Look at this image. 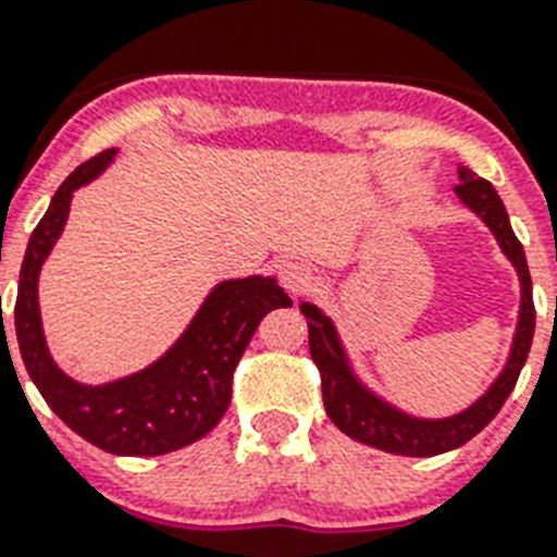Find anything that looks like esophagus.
Instances as JSON below:
<instances>
[{"instance_id": "1", "label": "esophagus", "mask_w": 557, "mask_h": 557, "mask_svg": "<svg viewBox=\"0 0 557 557\" xmlns=\"http://www.w3.org/2000/svg\"><path fill=\"white\" fill-rule=\"evenodd\" d=\"M278 282H282V287L287 289V293L301 295L314 284V273L307 262H301V259H287V262L278 264Z\"/></svg>"}]
</instances>
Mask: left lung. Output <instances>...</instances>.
Instances as JSON below:
<instances>
[{"instance_id": "8db88e82", "label": "left lung", "mask_w": 557, "mask_h": 557, "mask_svg": "<svg viewBox=\"0 0 557 557\" xmlns=\"http://www.w3.org/2000/svg\"><path fill=\"white\" fill-rule=\"evenodd\" d=\"M457 178H460V184L455 186L457 200L488 225V231L499 243L502 253L508 256L510 264L516 268L521 287L519 323H516L508 362H505L499 376L491 382L488 391L482 393L474 405L446 418H418L398 410L396 405L385 401L354 373L351 359H348V351L343 346V339H339V332L332 318L321 307H314V304H301V312L309 326V354H312L314 366L321 371L323 407H326L329 418H332L339 432H346L348 437H354L359 444L391 451V455L432 457L469 444L471 437L480 430H485L494 421L496 412L502 410L505 398L516 387L521 368L528 362L530 346H533V282H530L524 248H521L513 228H510L505 203H502V198L488 181L476 178L474 172L466 170V166L457 170Z\"/></svg>"}]
</instances>
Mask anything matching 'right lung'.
Wrapping results in <instances>:
<instances>
[{"instance_id":"right-lung-1","label":"right lung","mask_w":557,"mask_h":557,"mask_svg":"<svg viewBox=\"0 0 557 557\" xmlns=\"http://www.w3.org/2000/svg\"><path fill=\"white\" fill-rule=\"evenodd\" d=\"M113 156L116 150H102L55 191L27 243L13 323L29 379L69 430L111 455H166L195 444L220 424L231 405V379L256 326L270 309L293 307V301L273 275L228 278L211 287L184 334L141 371L102 385H83L63 373L44 337L38 275L66 228L75 191L95 181Z\"/></svg>"}]
</instances>
